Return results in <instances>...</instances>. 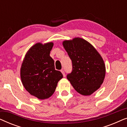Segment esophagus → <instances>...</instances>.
<instances>
[{
  "label": "esophagus",
  "mask_w": 127,
  "mask_h": 127,
  "mask_svg": "<svg viewBox=\"0 0 127 127\" xmlns=\"http://www.w3.org/2000/svg\"><path fill=\"white\" fill-rule=\"evenodd\" d=\"M61 73H62V74H63V76L64 77H65V72H64V70H63V69H62L61 70Z\"/></svg>",
  "instance_id": "obj_1"
}]
</instances>
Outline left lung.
Masks as SVG:
<instances>
[{"instance_id":"1","label":"left lung","mask_w":127,"mask_h":127,"mask_svg":"<svg viewBox=\"0 0 127 127\" xmlns=\"http://www.w3.org/2000/svg\"><path fill=\"white\" fill-rule=\"evenodd\" d=\"M72 61L67 79L80 94L88 96L100 87L105 79L104 61L94 47L84 39L74 37L62 42Z\"/></svg>"}]
</instances>
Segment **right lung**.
<instances>
[{
  "label": "right lung",
  "instance_id": "right-lung-1",
  "mask_svg": "<svg viewBox=\"0 0 127 127\" xmlns=\"http://www.w3.org/2000/svg\"><path fill=\"white\" fill-rule=\"evenodd\" d=\"M53 42L37 43L26 53L20 69L21 79L25 90L39 99L50 98L63 77L55 69L54 61L50 57Z\"/></svg>",
  "mask_w": 127,
  "mask_h": 127
}]
</instances>
